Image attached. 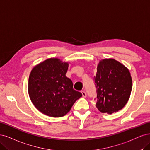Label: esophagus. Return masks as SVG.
<instances>
[{"instance_id":"1","label":"esophagus","mask_w":150,"mask_h":150,"mask_svg":"<svg viewBox=\"0 0 150 150\" xmlns=\"http://www.w3.org/2000/svg\"><path fill=\"white\" fill-rule=\"evenodd\" d=\"M81 93H82V96H83V97H86V93L85 92V91H81Z\"/></svg>"}]
</instances>
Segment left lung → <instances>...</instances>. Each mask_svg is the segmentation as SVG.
Masks as SVG:
<instances>
[{
    "mask_svg": "<svg viewBox=\"0 0 150 150\" xmlns=\"http://www.w3.org/2000/svg\"><path fill=\"white\" fill-rule=\"evenodd\" d=\"M93 80L96 107L101 113L118 112L127 104L131 94L132 80L129 70L114 59L100 62Z\"/></svg>",
    "mask_w": 150,
    "mask_h": 150,
    "instance_id": "1",
    "label": "left lung"
}]
</instances>
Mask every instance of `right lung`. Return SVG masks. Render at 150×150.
Listing matches in <instances>:
<instances>
[{"instance_id": "right-lung-1", "label": "right lung", "mask_w": 150, "mask_h": 150, "mask_svg": "<svg viewBox=\"0 0 150 150\" xmlns=\"http://www.w3.org/2000/svg\"><path fill=\"white\" fill-rule=\"evenodd\" d=\"M68 65L58 59H49L31 71L28 86L30 100L40 112L49 117L65 115L82 96L65 75Z\"/></svg>"}]
</instances>
